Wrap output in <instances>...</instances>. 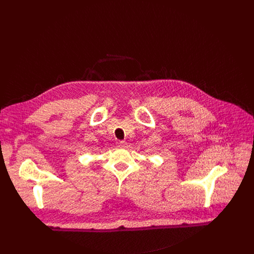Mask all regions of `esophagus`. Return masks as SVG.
Returning a JSON list of instances; mask_svg holds the SVG:
<instances>
[{
    "label": "esophagus",
    "instance_id": "34e87169",
    "mask_svg": "<svg viewBox=\"0 0 254 254\" xmlns=\"http://www.w3.org/2000/svg\"><path fill=\"white\" fill-rule=\"evenodd\" d=\"M127 144V142L125 141V140H118L117 141V146L119 147V148H123V147H125Z\"/></svg>",
    "mask_w": 254,
    "mask_h": 254
}]
</instances>
